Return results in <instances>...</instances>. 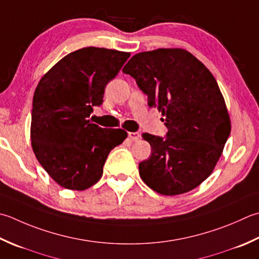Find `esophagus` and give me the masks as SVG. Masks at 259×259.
Masks as SVG:
<instances>
[{"label":"esophagus","instance_id":"obj_1","mask_svg":"<svg viewBox=\"0 0 259 259\" xmlns=\"http://www.w3.org/2000/svg\"><path fill=\"white\" fill-rule=\"evenodd\" d=\"M128 137L131 141H137L140 139V135L138 133H129Z\"/></svg>","mask_w":259,"mask_h":259}]
</instances>
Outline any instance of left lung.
<instances>
[{"label": "left lung", "instance_id": "left-lung-1", "mask_svg": "<svg viewBox=\"0 0 259 259\" xmlns=\"http://www.w3.org/2000/svg\"><path fill=\"white\" fill-rule=\"evenodd\" d=\"M122 72L136 79L168 129L165 137L143 134L153 151L139 164L141 180L163 195L195 189L212 173L231 130L213 75L180 48L136 54Z\"/></svg>", "mask_w": 259, "mask_h": 259}]
</instances>
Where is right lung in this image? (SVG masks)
Instances as JSON below:
<instances>
[{
    "label": "right lung",
    "instance_id": "add662e5",
    "mask_svg": "<svg viewBox=\"0 0 259 259\" xmlns=\"http://www.w3.org/2000/svg\"><path fill=\"white\" fill-rule=\"evenodd\" d=\"M129 53L86 47L65 56L40 79L31 112V144L49 176L68 190L98 182L110 151L122 144V129H105L89 120L103 103L105 86Z\"/></svg>",
    "mask_w": 259,
    "mask_h": 259
}]
</instances>
